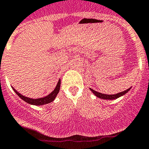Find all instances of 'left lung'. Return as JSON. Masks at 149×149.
Instances as JSON below:
<instances>
[{
    "label": "left lung",
    "mask_w": 149,
    "mask_h": 149,
    "mask_svg": "<svg viewBox=\"0 0 149 149\" xmlns=\"http://www.w3.org/2000/svg\"><path fill=\"white\" fill-rule=\"evenodd\" d=\"M131 87L129 88L128 90H124V91L121 92V93H117V94H114V95H107V94H103L101 93H98V92L95 91V90H93V89L90 88V90H91L93 93L94 95L95 96H97L98 98H101V99H104V100H114V99H116V98H119L120 96H123V95H125L126 93H127L130 90Z\"/></svg>",
    "instance_id": "8db88e82"
}]
</instances>
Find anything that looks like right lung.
I'll return each mask as SVG.
<instances>
[{"label":"right lung","mask_w":149,"mask_h":149,"mask_svg":"<svg viewBox=\"0 0 149 149\" xmlns=\"http://www.w3.org/2000/svg\"><path fill=\"white\" fill-rule=\"evenodd\" d=\"M60 84H61V80L59 79V81H58L57 84H56V87H55V89L54 90V91L51 92L49 95H48L47 96L43 97V98H37V99H34V98H28V97L24 96V95H21L20 93H19L16 90L12 87L14 91L15 92V93L20 97L21 99H23V101H26V103L29 104H31V105H35V106H40V105H44V104H49V103L54 101V100L55 99L56 95H57L58 93L59 92V90H60Z\"/></svg>","instance_id":"obj_1"}]
</instances>
